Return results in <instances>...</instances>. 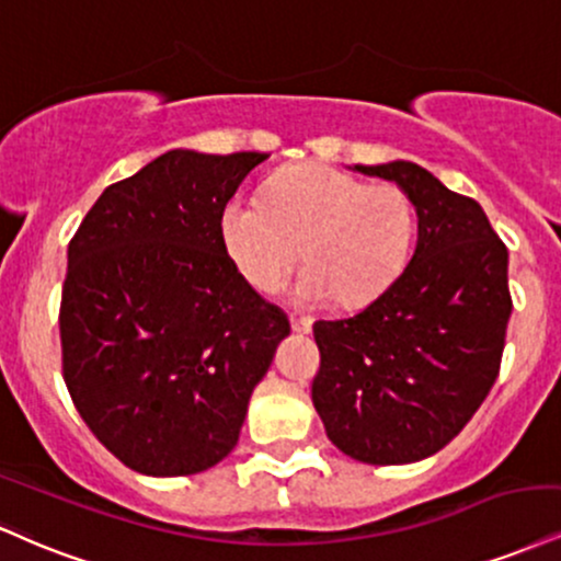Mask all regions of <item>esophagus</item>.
Here are the masks:
<instances>
[{
  "label": "esophagus",
  "mask_w": 561,
  "mask_h": 561,
  "mask_svg": "<svg viewBox=\"0 0 561 561\" xmlns=\"http://www.w3.org/2000/svg\"><path fill=\"white\" fill-rule=\"evenodd\" d=\"M289 323H293V332L308 334L310 327H313V319H310V316H293V319H289Z\"/></svg>",
  "instance_id": "34e87169"
}]
</instances>
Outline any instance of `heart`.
Returning a JSON list of instances; mask_svg holds the SVG:
<instances>
[{
  "label": "heart",
  "mask_w": 561,
  "mask_h": 561,
  "mask_svg": "<svg viewBox=\"0 0 561 561\" xmlns=\"http://www.w3.org/2000/svg\"><path fill=\"white\" fill-rule=\"evenodd\" d=\"M415 211L394 182L370 185L323 164L282 170L268 201L234 195L221 211L229 259L255 289H274L302 259L298 295L363 306L387 293L410 259Z\"/></svg>",
  "instance_id": "heart-1"
}]
</instances>
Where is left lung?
Segmentation results:
<instances>
[{
  "label": "left lung",
  "mask_w": 561,
  "mask_h": 561,
  "mask_svg": "<svg viewBox=\"0 0 561 561\" xmlns=\"http://www.w3.org/2000/svg\"><path fill=\"white\" fill-rule=\"evenodd\" d=\"M355 170L408 193L417 245L370 306L313 323L321 366L310 397L353 460L417 462L447 447L494 387L512 313L510 255L473 198L413 161Z\"/></svg>",
  "instance_id": "obj_1"
}]
</instances>
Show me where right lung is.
<instances>
[{"label":"right lung","mask_w":561,"mask_h":561,"mask_svg":"<svg viewBox=\"0 0 561 561\" xmlns=\"http://www.w3.org/2000/svg\"><path fill=\"white\" fill-rule=\"evenodd\" d=\"M268 153L174 148L114 182L67 248L62 376L91 434L135 473L193 476L240 438L289 334L229 259L221 211Z\"/></svg>","instance_id":"1"}]
</instances>
